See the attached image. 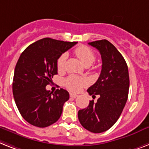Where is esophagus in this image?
Here are the masks:
<instances>
[{
    "mask_svg": "<svg viewBox=\"0 0 149 149\" xmlns=\"http://www.w3.org/2000/svg\"><path fill=\"white\" fill-rule=\"evenodd\" d=\"M70 97H74V98H75V97H78V95H75V94L70 93Z\"/></svg>",
    "mask_w": 149,
    "mask_h": 149,
    "instance_id": "esophagus-1",
    "label": "esophagus"
}]
</instances>
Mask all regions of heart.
Segmentation results:
<instances>
[{"instance_id":"1","label":"heart","mask_w":149,"mask_h":149,"mask_svg":"<svg viewBox=\"0 0 149 149\" xmlns=\"http://www.w3.org/2000/svg\"><path fill=\"white\" fill-rule=\"evenodd\" d=\"M74 52L84 65H91L95 61V53L91 48H89L87 46L84 45L78 46L74 49ZM66 59H67L66 54H62L58 58L57 61V68L58 71H62L64 69ZM88 84V80L86 78L73 75V74L68 76L64 81L65 86L70 91L74 92L79 91L82 87L85 86Z\"/></svg>"}]
</instances>
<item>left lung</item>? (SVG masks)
Returning <instances> with one entry per match:
<instances>
[{"label":"left lung","instance_id":"obj_1","mask_svg":"<svg viewBox=\"0 0 149 149\" xmlns=\"http://www.w3.org/2000/svg\"><path fill=\"white\" fill-rule=\"evenodd\" d=\"M102 56V71L97 81L87 91L97 102L90 101L88 106L78 111V119L85 129L93 133L104 132L119 118L128 96V65L117 48L107 40L89 42Z\"/></svg>","mask_w":149,"mask_h":149}]
</instances>
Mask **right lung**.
<instances>
[{
    "instance_id": "obj_1",
    "label": "right lung",
    "mask_w": 149,
    "mask_h": 149,
    "mask_svg": "<svg viewBox=\"0 0 149 149\" xmlns=\"http://www.w3.org/2000/svg\"><path fill=\"white\" fill-rule=\"evenodd\" d=\"M77 43L45 38L21 53L14 69L13 95L21 116L32 125L45 128L61 117L69 93L63 88L52 93L45 87L58 74V58Z\"/></svg>"
}]
</instances>
